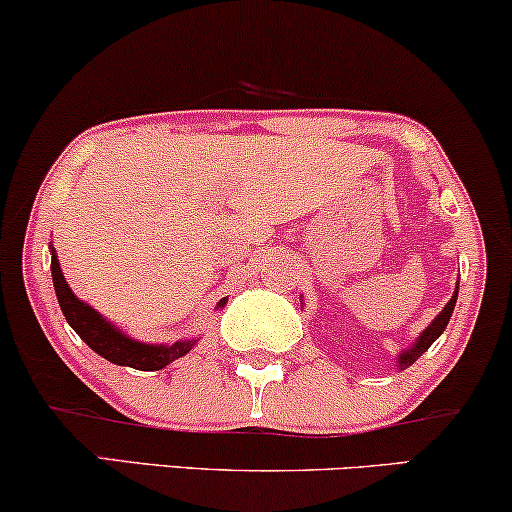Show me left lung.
<instances>
[{"label":"left lung","mask_w":512,"mask_h":512,"mask_svg":"<svg viewBox=\"0 0 512 512\" xmlns=\"http://www.w3.org/2000/svg\"><path fill=\"white\" fill-rule=\"evenodd\" d=\"M456 297H458V283H456V290H454V295H451V300L444 304V309L442 312H439L435 319H432V323H428V328H425L423 333L418 335V340L413 342V345L409 347V349H404V352L399 354V361H397V366L401 368V371H404V368H409L413 361H416L418 357H423L425 352H428L430 349V345L432 342H435L439 335L444 333V328H446V323H449V319H451V314H454V307H456Z\"/></svg>","instance_id":"8db88e82"}]
</instances>
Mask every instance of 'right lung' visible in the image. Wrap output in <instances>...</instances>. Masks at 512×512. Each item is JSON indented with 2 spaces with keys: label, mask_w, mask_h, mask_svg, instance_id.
<instances>
[{
  "label": "right lung",
  "mask_w": 512,
  "mask_h": 512,
  "mask_svg": "<svg viewBox=\"0 0 512 512\" xmlns=\"http://www.w3.org/2000/svg\"><path fill=\"white\" fill-rule=\"evenodd\" d=\"M51 278H54L58 304H61V312L70 328L111 364L137 368V371H160V368L170 366L174 359L189 354L196 345V340H177L172 345H146V342L129 338L70 290L54 248H51ZM224 304L226 297L219 300V307H224Z\"/></svg>",
  "instance_id": "obj_1"
}]
</instances>
